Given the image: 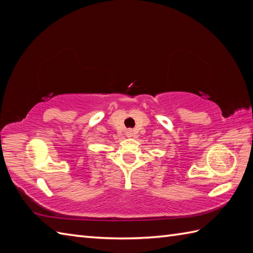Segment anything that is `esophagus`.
Segmentation results:
<instances>
[{
	"mask_svg": "<svg viewBox=\"0 0 253 253\" xmlns=\"http://www.w3.org/2000/svg\"><path fill=\"white\" fill-rule=\"evenodd\" d=\"M132 135H133V131H132L131 129H128V130L126 131V136H127V137H132Z\"/></svg>",
	"mask_w": 253,
	"mask_h": 253,
	"instance_id": "esophagus-1",
	"label": "esophagus"
}]
</instances>
